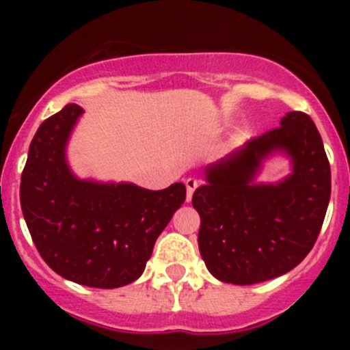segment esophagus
Wrapping results in <instances>:
<instances>
[{"label":"esophagus","mask_w":350,"mask_h":350,"mask_svg":"<svg viewBox=\"0 0 350 350\" xmlns=\"http://www.w3.org/2000/svg\"><path fill=\"white\" fill-rule=\"evenodd\" d=\"M185 185H186V191H188V201H189L191 200L193 193H195V189L200 186V181H198L196 178H188L185 181Z\"/></svg>","instance_id":"1"}]
</instances>
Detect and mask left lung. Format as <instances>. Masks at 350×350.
<instances>
[{
	"label": "left lung",
	"instance_id": "obj_1",
	"mask_svg": "<svg viewBox=\"0 0 350 350\" xmlns=\"http://www.w3.org/2000/svg\"><path fill=\"white\" fill-rule=\"evenodd\" d=\"M274 150L293 159V174L280 185H252L260 161ZM328 200L330 164L322 137L306 113H286L280 126L208 167L206 185L193 195L208 271L232 284L288 273L315 245Z\"/></svg>",
	"mask_w": 350,
	"mask_h": 350
}]
</instances>
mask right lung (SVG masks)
<instances>
[{"label":"right lung","mask_w":350,"mask_h":350,"mask_svg":"<svg viewBox=\"0 0 350 350\" xmlns=\"http://www.w3.org/2000/svg\"><path fill=\"white\" fill-rule=\"evenodd\" d=\"M83 108L70 103L35 133L20 183V201L31 241L59 276L91 288H120L146 269L154 243L186 188L161 191L135 185H98L74 178L64 149Z\"/></svg>","instance_id":"right-lung-1"}]
</instances>
